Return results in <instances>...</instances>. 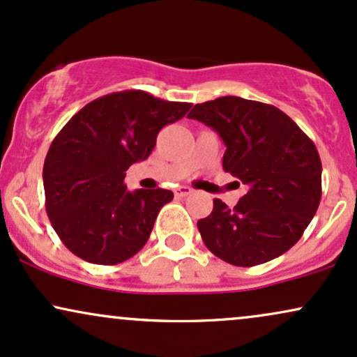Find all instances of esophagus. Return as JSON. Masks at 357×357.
Wrapping results in <instances>:
<instances>
[{"instance_id":"1","label":"esophagus","mask_w":357,"mask_h":357,"mask_svg":"<svg viewBox=\"0 0 357 357\" xmlns=\"http://www.w3.org/2000/svg\"><path fill=\"white\" fill-rule=\"evenodd\" d=\"M191 192H192L191 188H188V186H179L178 190L174 191V195H176V196H179V198H183V196L191 195Z\"/></svg>"}]
</instances>
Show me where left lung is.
<instances>
[{"label":"left lung","mask_w":357,"mask_h":357,"mask_svg":"<svg viewBox=\"0 0 357 357\" xmlns=\"http://www.w3.org/2000/svg\"><path fill=\"white\" fill-rule=\"evenodd\" d=\"M190 119L220 134L223 169L248 188L235 208L213 202L198 221L208 250L236 267L280 257L301 240L321 203L317 147L273 105L228 96L196 104Z\"/></svg>","instance_id":"left-lung-1"}]
</instances>
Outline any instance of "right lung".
Masks as SVG:
<instances>
[{
    "label": "right lung",
    "instance_id": "obj_1",
    "mask_svg": "<svg viewBox=\"0 0 357 357\" xmlns=\"http://www.w3.org/2000/svg\"><path fill=\"white\" fill-rule=\"evenodd\" d=\"M190 109L188 102L124 90L92 100L56 134L43 165L45 206L73 255L117 265L144 247L173 192L129 191L126 171L149 158L159 130Z\"/></svg>",
    "mask_w": 357,
    "mask_h": 357
}]
</instances>
